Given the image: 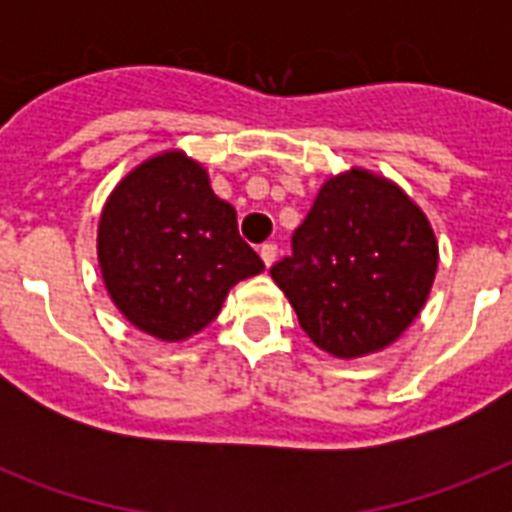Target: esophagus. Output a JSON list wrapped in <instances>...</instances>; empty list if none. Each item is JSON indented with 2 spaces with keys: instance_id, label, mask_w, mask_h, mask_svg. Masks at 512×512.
<instances>
[{
  "instance_id": "esophagus-1",
  "label": "esophagus",
  "mask_w": 512,
  "mask_h": 512,
  "mask_svg": "<svg viewBox=\"0 0 512 512\" xmlns=\"http://www.w3.org/2000/svg\"><path fill=\"white\" fill-rule=\"evenodd\" d=\"M276 252H279L276 244H263V247H260V257H263L265 268H271L273 260H276Z\"/></svg>"
}]
</instances>
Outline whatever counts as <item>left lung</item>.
Masks as SVG:
<instances>
[{
	"mask_svg": "<svg viewBox=\"0 0 512 512\" xmlns=\"http://www.w3.org/2000/svg\"><path fill=\"white\" fill-rule=\"evenodd\" d=\"M438 268L422 209L366 170L329 177L271 268L297 321L321 350L358 358L388 348L420 316Z\"/></svg>",
	"mask_w": 512,
	"mask_h": 512,
	"instance_id": "obj_1",
	"label": "left lung"
}]
</instances>
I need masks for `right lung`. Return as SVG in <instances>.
<instances>
[{"label": "right lung", "instance_id": "1", "mask_svg": "<svg viewBox=\"0 0 512 512\" xmlns=\"http://www.w3.org/2000/svg\"><path fill=\"white\" fill-rule=\"evenodd\" d=\"M98 260L124 319L164 342L201 332L228 289L265 268L239 236L236 209L183 151L148 159L116 185L100 215Z\"/></svg>", "mask_w": 512, "mask_h": 512}]
</instances>
